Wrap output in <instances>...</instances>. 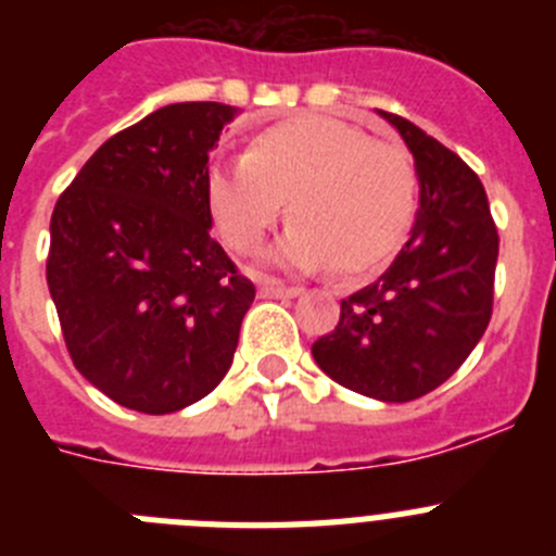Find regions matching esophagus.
Wrapping results in <instances>:
<instances>
[{"mask_svg":"<svg viewBox=\"0 0 556 556\" xmlns=\"http://www.w3.org/2000/svg\"><path fill=\"white\" fill-rule=\"evenodd\" d=\"M301 292V287H287V283L275 281V278H264V281L258 283V294H262V298H298Z\"/></svg>","mask_w":556,"mask_h":556,"instance_id":"1","label":"esophagus"}]
</instances>
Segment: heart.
I'll list each match as a JSON object with an SVG mask.
<instances>
[{
  "instance_id": "b5f03b06",
  "label": "heart",
  "mask_w": 556,
  "mask_h": 556,
  "mask_svg": "<svg viewBox=\"0 0 556 556\" xmlns=\"http://www.w3.org/2000/svg\"><path fill=\"white\" fill-rule=\"evenodd\" d=\"M289 203L292 228L273 262L289 269L333 264L342 275L384 267L406 242L420 205L409 150L376 141L328 116L258 130L244 159L205 169V205L236 253H255Z\"/></svg>"
}]
</instances>
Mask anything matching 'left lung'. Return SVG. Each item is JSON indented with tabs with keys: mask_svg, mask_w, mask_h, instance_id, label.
<instances>
[{
	"mask_svg": "<svg viewBox=\"0 0 556 556\" xmlns=\"http://www.w3.org/2000/svg\"><path fill=\"white\" fill-rule=\"evenodd\" d=\"M378 113L415 155L420 208L390 269L342 301L337 328L312 353L337 384L404 404L448 381L488 331L498 230L479 175L456 152Z\"/></svg>",
	"mask_w": 556,
	"mask_h": 556,
	"instance_id": "1",
	"label": "left lung"
}]
</instances>
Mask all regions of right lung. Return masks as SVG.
Listing matches in <instances>:
<instances>
[{
  "instance_id": "right-lung-1",
  "label": "right lung",
  "mask_w": 556,
  "mask_h": 556,
  "mask_svg": "<svg viewBox=\"0 0 556 556\" xmlns=\"http://www.w3.org/2000/svg\"><path fill=\"white\" fill-rule=\"evenodd\" d=\"M236 108L175 102L86 161L49 223L47 283L68 356L111 401L169 415L233 362L255 298L205 205L208 152Z\"/></svg>"
}]
</instances>
